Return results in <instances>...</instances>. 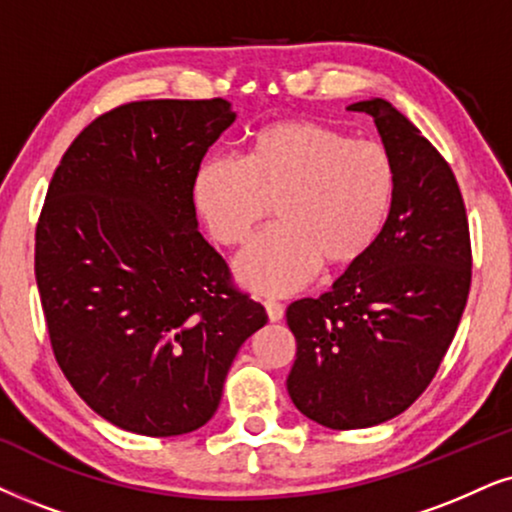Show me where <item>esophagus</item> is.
<instances>
[{"mask_svg":"<svg viewBox=\"0 0 512 512\" xmlns=\"http://www.w3.org/2000/svg\"><path fill=\"white\" fill-rule=\"evenodd\" d=\"M264 309H267V316H269L271 323L283 319V304H278L274 300H267V302H264Z\"/></svg>","mask_w":512,"mask_h":512,"instance_id":"esophagus-1","label":"esophagus"}]
</instances>
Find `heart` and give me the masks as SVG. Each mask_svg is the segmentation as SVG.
Segmentation results:
<instances>
[{
	"label": "heart",
	"mask_w": 512,
	"mask_h": 512,
	"mask_svg": "<svg viewBox=\"0 0 512 512\" xmlns=\"http://www.w3.org/2000/svg\"><path fill=\"white\" fill-rule=\"evenodd\" d=\"M397 198V167L373 139H352L316 120L264 127L245 160L203 163L193 203L212 241L241 245L274 205L276 224L236 260V276L260 295H290L326 269L359 264Z\"/></svg>",
	"instance_id": "obj_1"
}]
</instances>
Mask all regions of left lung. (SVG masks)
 Instances as JSON below:
<instances>
[{
  "label": "left lung",
  "mask_w": 512,
  "mask_h": 512,
  "mask_svg": "<svg viewBox=\"0 0 512 512\" xmlns=\"http://www.w3.org/2000/svg\"><path fill=\"white\" fill-rule=\"evenodd\" d=\"M397 167L383 236L321 297L288 307L302 416L361 430L406 411L435 378L470 290V234L456 177L437 148L385 99L357 101Z\"/></svg>",
  "instance_id": "1"
}]
</instances>
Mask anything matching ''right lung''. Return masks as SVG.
I'll list each match as a JSON object with an SVG mask.
<instances>
[{
  "label": "right lung",
  "mask_w": 512,
  "mask_h": 512,
  "mask_svg": "<svg viewBox=\"0 0 512 512\" xmlns=\"http://www.w3.org/2000/svg\"><path fill=\"white\" fill-rule=\"evenodd\" d=\"M234 120L224 99L127 103L82 129L49 184L35 278L54 357L89 409L134 435L203 428L267 323L193 205L203 155Z\"/></svg>",
  "instance_id": "add662e5"
}]
</instances>
